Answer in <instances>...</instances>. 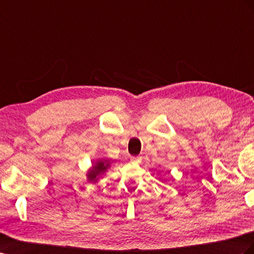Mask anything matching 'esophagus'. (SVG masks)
Listing matches in <instances>:
<instances>
[{
	"mask_svg": "<svg viewBox=\"0 0 254 254\" xmlns=\"http://www.w3.org/2000/svg\"><path fill=\"white\" fill-rule=\"evenodd\" d=\"M130 161L132 163H140L142 161V157L141 156H133L130 158Z\"/></svg>",
	"mask_w": 254,
	"mask_h": 254,
	"instance_id": "34e87169",
	"label": "esophagus"
}]
</instances>
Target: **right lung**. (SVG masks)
Returning a JSON list of instances; mask_svg holds the SVG:
<instances>
[{"label": "right lung", "mask_w": 254, "mask_h": 254, "mask_svg": "<svg viewBox=\"0 0 254 254\" xmlns=\"http://www.w3.org/2000/svg\"><path fill=\"white\" fill-rule=\"evenodd\" d=\"M110 164L111 163L109 159H99L96 162H94L93 166L90 168V170H88L86 173L87 181L91 183H97L99 181V178L102 175H105L108 169L110 168Z\"/></svg>", "instance_id": "right-lung-1"}]
</instances>
